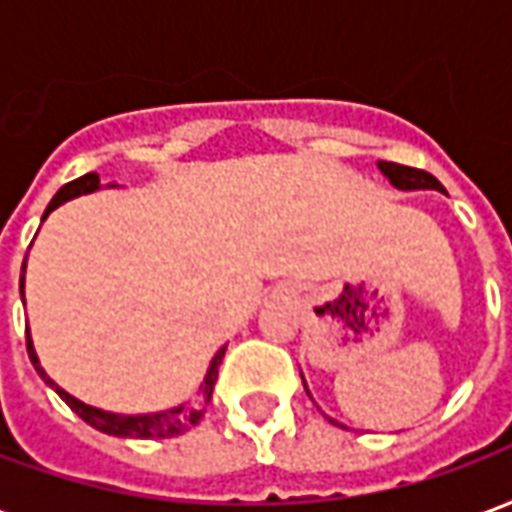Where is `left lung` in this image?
Instances as JSON below:
<instances>
[{
	"label": "left lung",
	"instance_id": "obj_1",
	"mask_svg": "<svg viewBox=\"0 0 512 512\" xmlns=\"http://www.w3.org/2000/svg\"><path fill=\"white\" fill-rule=\"evenodd\" d=\"M378 169L384 172L389 183L400 191H422V189H433V191H444L439 180L433 178L430 172L425 169H414V167H403V164H395V161H378ZM307 389V384H304ZM307 395H310V389H307ZM329 422L334 425H340L337 419L329 417Z\"/></svg>",
	"mask_w": 512,
	"mask_h": 512
}]
</instances>
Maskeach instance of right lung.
<instances>
[{
  "label": "right lung",
  "instance_id": "add662e5",
  "mask_svg": "<svg viewBox=\"0 0 512 512\" xmlns=\"http://www.w3.org/2000/svg\"><path fill=\"white\" fill-rule=\"evenodd\" d=\"M101 189V178L95 175V172H87L82 178L71 180V183H65L57 194H54V200L49 202V208L43 213V219L49 216L54 208H60L62 202L73 200V197H82V194H90V191ZM27 268V260H24V266L21 271ZM21 301H24V274H21ZM27 351L29 359H32V365L38 370V376L46 381V384L57 392V395L68 403V406L79 414V417L87 422V425H93L95 430H101V433H109V436H120V439H172V436H180V433H186L191 430L205 414V406L211 403L213 395V386H216V378H219V365H222V356L227 351V345L216 351V356L211 359V365H208V373H205V381L200 384V397L191 403V406H175L169 408V411H158V414H112V411H101V408L87 406L82 400H76L73 395H68L62 386H57L46 376V370L40 367V359L35 354V345H32V337H29L27 329Z\"/></svg>",
  "mask_w": 512,
  "mask_h": 512
}]
</instances>
